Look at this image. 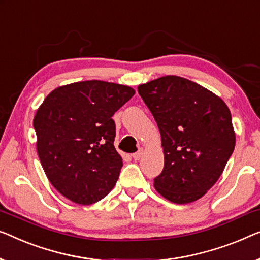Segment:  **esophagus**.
I'll use <instances>...</instances> for the list:
<instances>
[{"label": "esophagus", "instance_id": "esophagus-1", "mask_svg": "<svg viewBox=\"0 0 260 260\" xmlns=\"http://www.w3.org/2000/svg\"><path fill=\"white\" fill-rule=\"evenodd\" d=\"M143 152H144V151H143V149H139L137 152H135V153H133V158H134V159H135V160H138V159H139V158H141V157L143 156Z\"/></svg>", "mask_w": 260, "mask_h": 260}]
</instances>
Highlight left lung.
Segmentation results:
<instances>
[{
  "label": "left lung",
  "instance_id": "1",
  "mask_svg": "<svg viewBox=\"0 0 260 260\" xmlns=\"http://www.w3.org/2000/svg\"><path fill=\"white\" fill-rule=\"evenodd\" d=\"M157 122L164 168L153 182L164 198L186 204L211 189L236 144L224 101L194 82L164 76L138 86Z\"/></svg>",
  "mask_w": 260,
  "mask_h": 260
}]
</instances>
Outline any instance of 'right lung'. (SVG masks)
<instances>
[{
    "label": "right lung",
    "instance_id": "add662e5",
    "mask_svg": "<svg viewBox=\"0 0 260 260\" xmlns=\"http://www.w3.org/2000/svg\"><path fill=\"white\" fill-rule=\"evenodd\" d=\"M135 95L130 86L85 81L59 86L34 117L37 153L52 186L81 205L104 198L123 167L112 116Z\"/></svg>",
    "mask_w": 260,
    "mask_h": 260
}]
</instances>
